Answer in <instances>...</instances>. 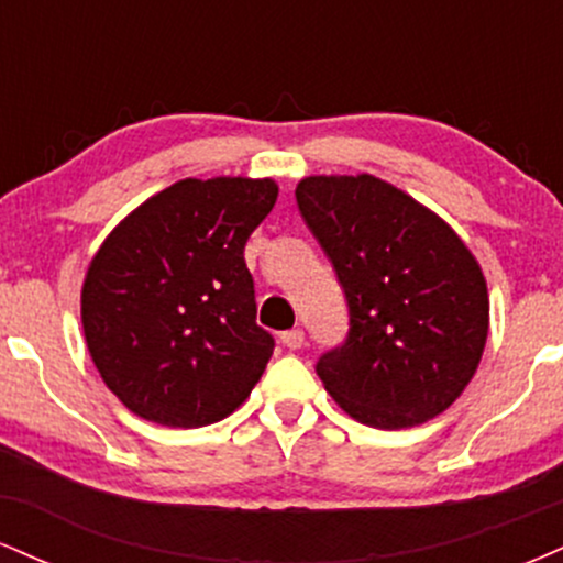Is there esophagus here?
Listing matches in <instances>:
<instances>
[{
	"label": "esophagus",
	"mask_w": 563,
	"mask_h": 563,
	"mask_svg": "<svg viewBox=\"0 0 563 563\" xmlns=\"http://www.w3.org/2000/svg\"><path fill=\"white\" fill-rule=\"evenodd\" d=\"M280 341H283V346H288V349H301L303 346V331H301V328H294V331L280 333Z\"/></svg>",
	"instance_id": "obj_1"
}]
</instances>
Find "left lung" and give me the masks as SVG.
I'll return each mask as SVG.
<instances>
[{"label":"left lung","instance_id":"obj_1","mask_svg":"<svg viewBox=\"0 0 563 563\" xmlns=\"http://www.w3.org/2000/svg\"><path fill=\"white\" fill-rule=\"evenodd\" d=\"M296 206L344 290L349 331L318 376L354 421L410 429L461 397L489 328L487 283L461 238L384 179L307 177Z\"/></svg>","mask_w":563,"mask_h":563}]
</instances>
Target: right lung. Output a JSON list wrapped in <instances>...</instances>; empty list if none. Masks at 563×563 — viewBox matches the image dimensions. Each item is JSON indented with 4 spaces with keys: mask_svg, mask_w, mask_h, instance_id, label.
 I'll return each instance as SVG.
<instances>
[{
    "mask_svg": "<svg viewBox=\"0 0 563 563\" xmlns=\"http://www.w3.org/2000/svg\"><path fill=\"white\" fill-rule=\"evenodd\" d=\"M273 179H179L100 245L81 290L89 354L134 416L172 429L228 418L273 357L243 249Z\"/></svg>",
    "mask_w": 563,
    "mask_h": 563,
    "instance_id": "1",
    "label": "right lung"
}]
</instances>
